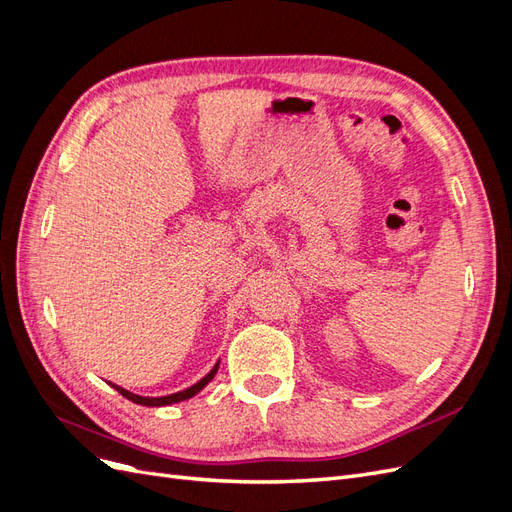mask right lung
<instances>
[{"mask_svg": "<svg viewBox=\"0 0 512 512\" xmlns=\"http://www.w3.org/2000/svg\"><path fill=\"white\" fill-rule=\"evenodd\" d=\"M218 367H220V361L213 365V369L209 371V374H207L205 378H200L196 384H192L190 389H183V391H179V393H173V395H164V397H141V395H134V393L126 391V389H123V386H117V384H111V386H113V389H115L117 393H121L123 397H126V399L134 401V404L149 406V408H160V406H170V404H177V401H185V399H190V397H194L196 393L203 391L205 386H207V384L213 380V376L218 374Z\"/></svg>", "mask_w": 512, "mask_h": 512, "instance_id": "add662e5", "label": "right lung"}]
</instances>
